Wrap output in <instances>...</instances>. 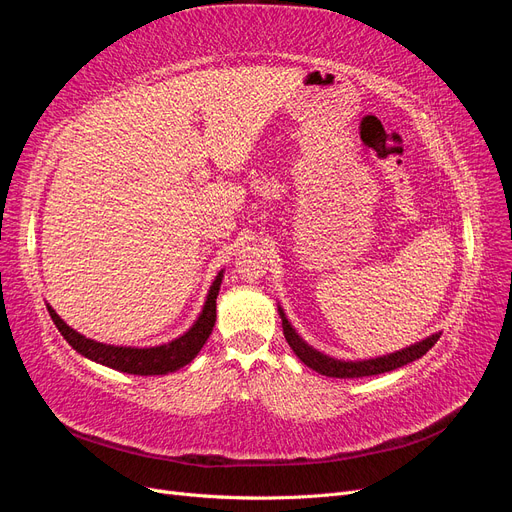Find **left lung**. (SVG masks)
Instances as JSON below:
<instances>
[{
	"label": "left lung",
	"mask_w": 512,
	"mask_h": 512,
	"mask_svg": "<svg viewBox=\"0 0 512 512\" xmlns=\"http://www.w3.org/2000/svg\"><path fill=\"white\" fill-rule=\"evenodd\" d=\"M277 314L282 318V329H284V337L288 346L292 348V352L299 356V359L312 367L314 371L322 376L329 378H365V376H378V374H386V371H393L397 367H404L416 359H421L423 354H427L431 350V346L438 342L442 331L433 333L421 342L410 344L401 350H395L391 354H382L376 356V359H363V361H344V359H335V356L324 354L320 350H316L314 346H309L305 339L297 333V329L292 327L290 320L284 314V307L277 303Z\"/></svg>",
	"instance_id": "left-lung-1"
}]
</instances>
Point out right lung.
<instances>
[{"mask_svg": "<svg viewBox=\"0 0 512 512\" xmlns=\"http://www.w3.org/2000/svg\"><path fill=\"white\" fill-rule=\"evenodd\" d=\"M222 280H224V269L215 275V280L211 282L205 305L200 309L198 318L192 322V327L185 333H181L179 337L158 346L138 348V346H115V344L96 342V339L85 337L83 333L68 327L64 318H61L49 303H46V309H49L51 320L55 322L57 331L64 335L66 342L81 356H85V359L100 363L104 367L123 371V374L166 376L192 363L196 359V354L207 344V339L215 327V299H218L220 294Z\"/></svg>", "mask_w": 512, "mask_h": 512, "instance_id": "right-lung-1", "label": "right lung"}]
</instances>
